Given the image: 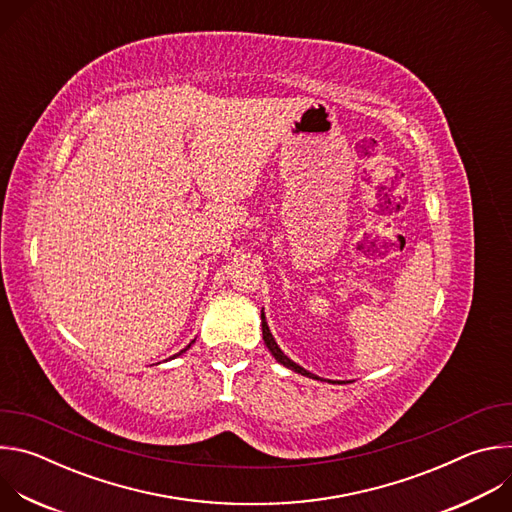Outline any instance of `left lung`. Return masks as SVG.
<instances>
[{
	"label": "left lung",
	"instance_id": "8db88e82",
	"mask_svg": "<svg viewBox=\"0 0 512 512\" xmlns=\"http://www.w3.org/2000/svg\"><path fill=\"white\" fill-rule=\"evenodd\" d=\"M261 328H263V340H265V346L269 348V352L275 356V360H277L279 364H283V367H287V369H291V371H296V373H300V375H304V377H310V379H318V381H322L320 377H316V375H312L310 371L302 369L300 364H296L294 360L287 358V356L281 352V348L277 346V342H275V338L271 336V330H269V326H267V322H265V314H263V310H261Z\"/></svg>",
	"mask_w": 512,
	"mask_h": 512
}]
</instances>
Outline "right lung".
<instances>
[{
    "mask_svg": "<svg viewBox=\"0 0 512 512\" xmlns=\"http://www.w3.org/2000/svg\"><path fill=\"white\" fill-rule=\"evenodd\" d=\"M192 342H194V340H192ZM188 348H190V344H188V346H186V348H184V350H180V352H178V354H182V352H186V350H188ZM178 354H174V356H178Z\"/></svg>",
    "mask_w": 512,
    "mask_h": 512,
    "instance_id": "obj_1",
    "label": "right lung"
}]
</instances>
